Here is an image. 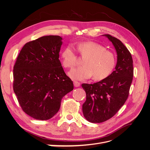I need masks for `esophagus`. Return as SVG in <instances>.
Masks as SVG:
<instances>
[{
  "label": "esophagus",
  "instance_id": "1",
  "mask_svg": "<svg viewBox=\"0 0 150 150\" xmlns=\"http://www.w3.org/2000/svg\"><path fill=\"white\" fill-rule=\"evenodd\" d=\"M74 86H75V87H79V86H80V83L78 82V81H74Z\"/></svg>",
  "mask_w": 150,
  "mask_h": 150
}]
</instances>
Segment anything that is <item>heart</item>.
<instances>
[{"instance_id":"heart-1","label":"heart","mask_w":150,"mask_h":150,"mask_svg":"<svg viewBox=\"0 0 150 150\" xmlns=\"http://www.w3.org/2000/svg\"><path fill=\"white\" fill-rule=\"evenodd\" d=\"M77 51L84 57L83 66L72 69L68 74L74 80H85L93 76L96 80H102L110 75L116 64L114 53L106 49L103 45L92 41L83 42L78 44ZM63 66L72 68L77 64V57L71 46L66 47L61 53Z\"/></svg>"}]
</instances>
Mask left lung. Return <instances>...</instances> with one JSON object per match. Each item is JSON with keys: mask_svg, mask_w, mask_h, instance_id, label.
<instances>
[{"mask_svg": "<svg viewBox=\"0 0 150 150\" xmlns=\"http://www.w3.org/2000/svg\"><path fill=\"white\" fill-rule=\"evenodd\" d=\"M112 42L117 53L115 70L98 83H83L86 94L83 104V115L86 120L99 123L110 119L123 106L129 95L133 81V66L131 54L118 39L104 34Z\"/></svg>", "mask_w": 150, "mask_h": 150, "instance_id": "1", "label": "left lung"}]
</instances>
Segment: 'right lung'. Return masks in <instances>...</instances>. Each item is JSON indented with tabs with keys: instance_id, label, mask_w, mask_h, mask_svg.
<instances>
[{
	"instance_id": "obj_1",
	"label": "right lung",
	"mask_w": 150,
	"mask_h": 150,
	"mask_svg": "<svg viewBox=\"0 0 150 150\" xmlns=\"http://www.w3.org/2000/svg\"><path fill=\"white\" fill-rule=\"evenodd\" d=\"M62 40L46 35L26 43L13 66V91L22 110L35 120L52 118L74 89L59 59Z\"/></svg>"
}]
</instances>
